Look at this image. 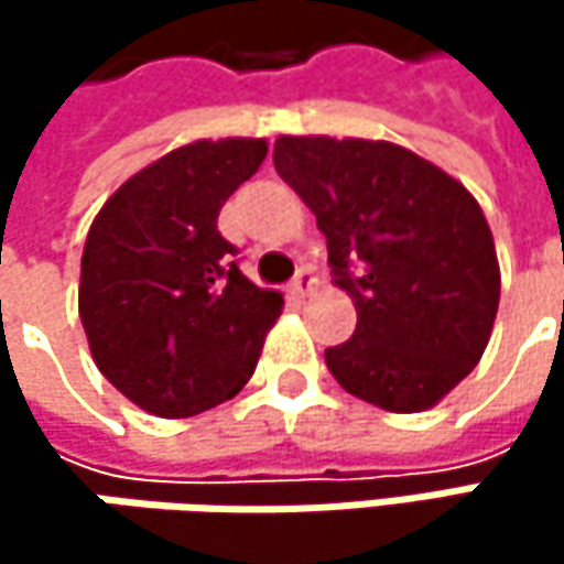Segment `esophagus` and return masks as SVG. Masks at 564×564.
<instances>
[{"mask_svg": "<svg viewBox=\"0 0 564 564\" xmlns=\"http://www.w3.org/2000/svg\"><path fill=\"white\" fill-rule=\"evenodd\" d=\"M316 290V278H313V268H300L296 271V278L290 283V296H296V300H303V296H310Z\"/></svg>", "mask_w": 564, "mask_h": 564, "instance_id": "obj_1", "label": "esophagus"}]
</instances>
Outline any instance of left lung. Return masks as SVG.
I'll list each match as a JSON object with an SVG mask.
<instances>
[{"instance_id":"obj_1","label":"left lung","mask_w":564,"mask_h":564,"mask_svg":"<svg viewBox=\"0 0 564 564\" xmlns=\"http://www.w3.org/2000/svg\"><path fill=\"white\" fill-rule=\"evenodd\" d=\"M274 170L316 215L352 339L326 349L333 379L394 414L434 408L480 362L500 261L477 198L386 140L278 137Z\"/></svg>"}]
</instances>
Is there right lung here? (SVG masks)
<instances>
[{
  "instance_id": "1",
  "label": "right lung",
  "mask_w": 564,
  "mask_h": 564,
  "mask_svg": "<svg viewBox=\"0 0 564 564\" xmlns=\"http://www.w3.org/2000/svg\"><path fill=\"white\" fill-rule=\"evenodd\" d=\"M268 140H195L130 175L97 212L77 313L107 382L156 417H192L254 376L283 296L251 283L218 231Z\"/></svg>"
}]
</instances>
